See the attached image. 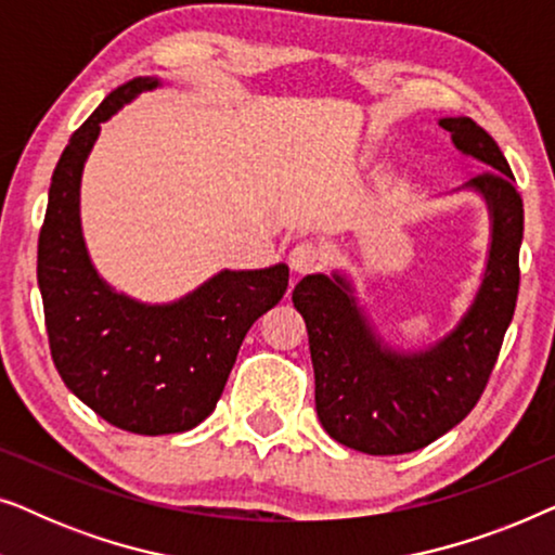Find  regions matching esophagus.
<instances>
[{"label":"esophagus","instance_id":"esophagus-1","mask_svg":"<svg viewBox=\"0 0 555 555\" xmlns=\"http://www.w3.org/2000/svg\"><path fill=\"white\" fill-rule=\"evenodd\" d=\"M323 262V249L315 245L313 240H302L291 249V264L295 272H310L321 268Z\"/></svg>","mask_w":555,"mask_h":555}]
</instances>
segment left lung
<instances>
[{"instance_id": "1", "label": "left lung", "mask_w": 555, "mask_h": 555, "mask_svg": "<svg viewBox=\"0 0 555 555\" xmlns=\"http://www.w3.org/2000/svg\"><path fill=\"white\" fill-rule=\"evenodd\" d=\"M439 126L462 154L490 166L467 181L488 202L492 242L480 293L457 328L427 351L399 353L374 336L340 275H308L293 291L308 328L318 420L336 442L366 454L422 450L473 412L518 300L522 199L511 166L473 118Z\"/></svg>"}]
</instances>
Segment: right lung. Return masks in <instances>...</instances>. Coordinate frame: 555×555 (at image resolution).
Returning a JSON list of instances; mask_svg holds the SVG:
<instances>
[{"label":"right lung","instance_id":"right-lung-1","mask_svg":"<svg viewBox=\"0 0 555 555\" xmlns=\"http://www.w3.org/2000/svg\"><path fill=\"white\" fill-rule=\"evenodd\" d=\"M156 86V78L128 80L73 133L52 171L37 242L57 374L113 427L149 437L186 431L215 412L247 331L287 291L285 264L224 270L171 306H143L98 278L80 232L82 164L103 120Z\"/></svg>","mask_w":555,"mask_h":555}]
</instances>
